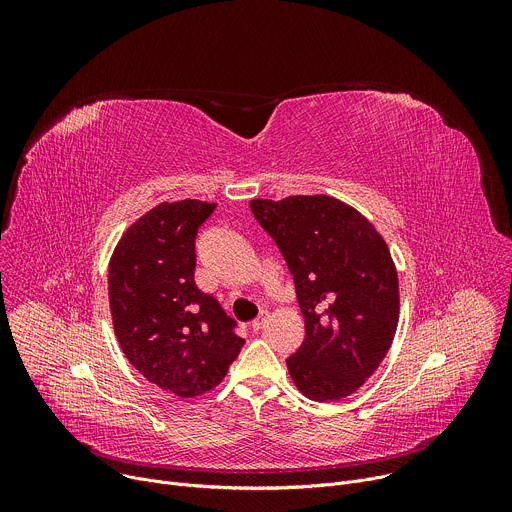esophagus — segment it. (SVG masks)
Returning <instances> with one entry per match:
<instances>
[{
	"label": "esophagus",
	"mask_w": 512,
	"mask_h": 512,
	"mask_svg": "<svg viewBox=\"0 0 512 512\" xmlns=\"http://www.w3.org/2000/svg\"><path fill=\"white\" fill-rule=\"evenodd\" d=\"M265 322H267V314H261L257 320H253L251 330H253V332H259V330L265 326Z\"/></svg>",
	"instance_id": "1"
}]
</instances>
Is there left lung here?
I'll use <instances>...</instances> for the list:
<instances>
[{
    "instance_id": "1",
    "label": "left lung",
    "mask_w": 512,
    "mask_h": 512,
    "mask_svg": "<svg viewBox=\"0 0 512 512\" xmlns=\"http://www.w3.org/2000/svg\"><path fill=\"white\" fill-rule=\"evenodd\" d=\"M251 212L294 275L306 338L287 358L314 401L360 389L389 352L399 322V279L385 239L338 198L251 200Z\"/></svg>"
}]
</instances>
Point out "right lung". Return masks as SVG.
Wrapping results in <instances>:
<instances>
[{
  "label": "right lung",
  "mask_w": 512,
  "mask_h": 512,
  "mask_svg": "<svg viewBox=\"0 0 512 512\" xmlns=\"http://www.w3.org/2000/svg\"><path fill=\"white\" fill-rule=\"evenodd\" d=\"M214 202H162L135 221L109 261V306L123 354L164 391L196 397L221 383L245 340L194 281L196 235Z\"/></svg>",
  "instance_id": "1"
}]
</instances>
